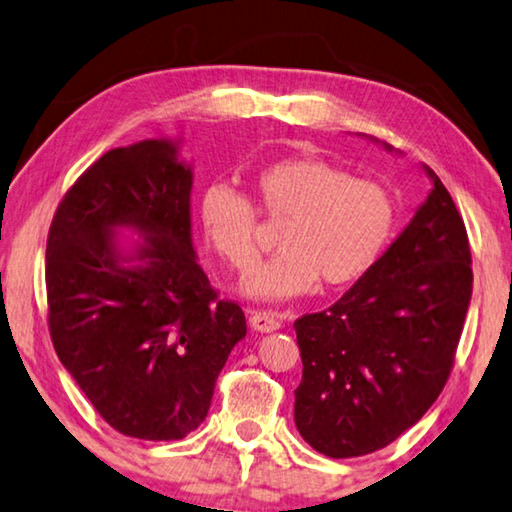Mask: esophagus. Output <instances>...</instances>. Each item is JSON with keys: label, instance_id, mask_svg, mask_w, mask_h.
Returning <instances> with one entry per match:
<instances>
[{"label": "esophagus", "instance_id": "1", "mask_svg": "<svg viewBox=\"0 0 512 512\" xmlns=\"http://www.w3.org/2000/svg\"><path fill=\"white\" fill-rule=\"evenodd\" d=\"M249 325L261 334L277 332V329L281 327V316H279V313H272V311H251L249 313Z\"/></svg>", "mask_w": 512, "mask_h": 512}]
</instances>
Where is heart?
Listing matches in <instances>:
<instances>
[{"label": "heart", "mask_w": 512, "mask_h": 512, "mask_svg": "<svg viewBox=\"0 0 512 512\" xmlns=\"http://www.w3.org/2000/svg\"><path fill=\"white\" fill-rule=\"evenodd\" d=\"M251 190L270 219H286L281 254L242 281V293L281 302L325 288L352 286L373 270L396 226V201L387 187L355 178L322 157H288L267 164ZM199 222L212 251L235 270L258 261L256 210L229 185L201 194Z\"/></svg>", "instance_id": "b5f03b06"}]
</instances>
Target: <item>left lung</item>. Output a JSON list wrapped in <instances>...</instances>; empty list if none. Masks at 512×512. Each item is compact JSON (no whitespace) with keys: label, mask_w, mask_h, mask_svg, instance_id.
Returning <instances> with one entry per match:
<instances>
[{"label":"left lung","mask_w":512,"mask_h":512,"mask_svg":"<svg viewBox=\"0 0 512 512\" xmlns=\"http://www.w3.org/2000/svg\"><path fill=\"white\" fill-rule=\"evenodd\" d=\"M423 171L432 190L373 270L327 311L295 320L304 366L295 426L327 458L391 444L451 373L471 302V251L451 194Z\"/></svg>","instance_id":"left-lung-1"}]
</instances>
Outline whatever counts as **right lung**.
<instances>
[{
  "mask_svg": "<svg viewBox=\"0 0 512 512\" xmlns=\"http://www.w3.org/2000/svg\"><path fill=\"white\" fill-rule=\"evenodd\" d=\"M192 183L180 139L114 148L70 187L47 235L57 357L109 426L148 442L201 426L247 334L245 313L217 300L196 258Z\"/></svg>",
  "mask_w": 512,
  "mask_h": 512,
  "instance_id": "add662e5",
  "label": "right lung"
}]
</instances>
